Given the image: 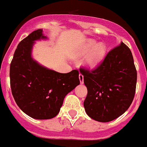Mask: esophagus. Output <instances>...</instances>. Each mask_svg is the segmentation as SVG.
I'll use <instances>...</instances> for the list:
<instances>
[{
    "instance_id": "34e87169",
    "label": "esophagus",
    "mask_w": 147,
    "mask_h": 147,
    "mask_svg": "<svg viewBox=\"0 0 147 147\" xmlns=\"http://www.w3.org/2000/svg\"><path fill=\"white\" fill-rule=\"evenodd\" d=\"M79 80H80V83L83 84L84 83V75L82 74H79Z\"/></svg>"
}]
</instances>
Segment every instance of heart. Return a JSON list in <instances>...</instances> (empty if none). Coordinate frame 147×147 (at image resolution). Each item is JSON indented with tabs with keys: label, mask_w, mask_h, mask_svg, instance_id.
Instances as JSON below:
<instances>
[{
	"label": "heart",
	"mask_w": 147,
	"mask_h": 147,
	"mask_svg": "<svg viewBox=\"0 0 147 147\" xmlns=\"http://www.w3.org/2000/svg\"><path fill=\"white\" fill-rule=\"evenodd\" d=\"M91 50L84 62L86 68L93 69L96 67L101 62L106 54V47L103 43L96 44V41L89 40L84 45L80 55H84Z\"/></svg>",
	"instance_id": "b5f03b06"
}]
</instances>
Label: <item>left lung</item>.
<instances>
[{
  "label": "left lung",
  "mask_w": 147,
  "mask_h": 147,
  "mask_svg": "<svg viewBox=\"0 0 147 147\" xmlns=\"http://www.w3.org/2000/svg\"><path fill=\"white\" fill-rule=\"evenodd\" d=\"M87 95L86 114L99 122H109L123 115L135 96L137 71L131 50L121 44L109 51L95 69H80Z\"/></svg>",
  "instance_id": "1"
}]
</instances>
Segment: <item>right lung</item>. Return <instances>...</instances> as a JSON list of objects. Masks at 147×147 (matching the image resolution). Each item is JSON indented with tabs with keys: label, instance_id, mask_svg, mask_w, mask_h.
I'll use <instances>...</instances> for the list:
<instances>
[{
	"label": "right lung",
	"instance_id": "right-lung-1",
	"mask_svg": "<svg viewBox=\"0 0 147 147\" xmlns=\"http://www.w3.org/2000/svg\"><path fill=\"white\" fill-rule=\"evenodd\" d=\"M47 38L42 29L32 32L19 43L10 64V85L16 104L24 113L38 120L55 117L65 96L80 84L78 70L60 73L33 60L35 41Z\"/></svg>",
	"mask_w": 147,
	"mask_h": 147
}]
</instances>
